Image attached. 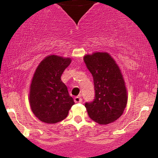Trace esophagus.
<instances>
[{
    "label": "esophagus",
    "mask_w": 158,
    "mask_h": 158,
    "mask_svg": "<svg viewBox=\"0 0 158 158\" xmlns=\"http://www.w3.org/2000/svg\"><path fill=\"white\" fill-rule=\"evenodd\" d=\"M81 101H82V99H81L80 96H78V97H76L74 98V102L76 103H79V102H81Z\"/></svg>",
    "instance_id": "34e87169"
}]
</instances>
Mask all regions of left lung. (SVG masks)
<instances>
[{
    "instance_id": "1",
    "label": "left lung",
    "mask_w": 158,
    "mask_h": 158,
    "mask_svg": "<svg viewBox=\"0 0 158 158\" xmlns=\"http://www.w3.org/2000/svg\"><path fill=\"white\" fill-rule=\"evenodd\" d=\"M87 68L94 78L95 99L85 106L90 118L100 125L117 120L128 102L124 79L119 66L106 52H96L84 56Z\"/></svg>"
}]
</instances>
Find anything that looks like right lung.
<instances>
[{"label":"right lung","instance_id":"obj_1","mask_svg":"<svg viewBox=\"0 0 158 158\" xmlns=\"http://www.w3.org/2000/svg\"><path fill=\"white\" fill-rule=\"evenodd\" d=\"M70 62V58L50 55L36 68L30 87L29 102L32 113L41 122L63 120L75 103L61 80V74Z\"/></svg>","mask_w":158,"mask_h":158}]
</instances>
